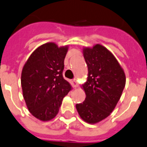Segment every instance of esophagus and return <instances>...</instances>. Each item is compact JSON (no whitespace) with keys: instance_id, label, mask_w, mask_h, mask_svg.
<instances>
[{"instance_id":"obj_1","label":"esophagus","mask_w":147,"mask_h":147,"mask_svg":"<svg viewBox=\"0 0 147 147\" xmlns=\"http://www.w3.org/2000/svg\"><path fill=\"white\" fill-rule=\"evenodd\" d=\"M71 84H72V87H77V86H78V83H77L76 80H75V79L71 80Z\"/></svg>"}]
</instances>
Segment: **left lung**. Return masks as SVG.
<instances>
[{
    "instance_id": "left-lung-1",
    "label": "left lung",
    "mask_w": 147,
    "mask_h": 147,
    "mask_svg": "<svg viewBox=\"0 0 147 147\" xmlns=\"http://www.w3.org/2000/svg\"><path fill=\"white\" fill-rule=\"evenodd\" d=\"M88 75L83 86L86 99L77 104L80 117L88 123H96L107 117L120 100L125 86V75L112 53L97 44L83 50Z\"/></svg>"
}]
</instances>
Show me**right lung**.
Here are the masks:
<instances>
[{"mask_svg":"<svg viewBox=\"0 0 147 147\" xmlns=\"http://www.w3.org/2000/svg\"><path fill=\"white\" fill-rule=\"evenodd\" d=\"M67 49L53 42L42 45L23 67L21 84L24 101L30 113L42 121L56 117L63 98L71 90L62 75Z\"/></svg>","mask_w":147,"mask_h":147,"instance_id":"add662e5","label":"right lung"}]
</instances>
